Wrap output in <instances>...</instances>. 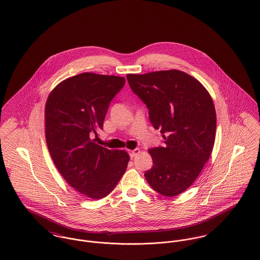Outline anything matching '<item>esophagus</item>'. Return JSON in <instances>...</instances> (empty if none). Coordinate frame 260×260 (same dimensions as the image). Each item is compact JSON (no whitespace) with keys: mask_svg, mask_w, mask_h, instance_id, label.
Instances as JSON below:
<instances>
[{"mask_svg":"<svg viewBox=\"0 0 260 260\" xmlns=\"http://www.w3.org/2000/svg\"><path fill=\"white\" fill-rule=\"evenodd\" d=\"M138 153H140V148H136V149H133V150H129L128 151V154H129V156L133 158V157H135L136 155H138Z\"/></svg>","mask_w":260,"mask_h":260,"instance_id":"34e87169","label":"esophagus"}]
</instances>
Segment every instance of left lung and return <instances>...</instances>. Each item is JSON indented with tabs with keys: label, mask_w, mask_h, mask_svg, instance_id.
<instances>
[{
	"label": "left lung",
	"mask_w": 260,
	"mask_h": 260,
	"mask_svg": "<svg viewBox=\"0 0 260 260\" xmlns=\"http://www.w3.org/2000/svg\"><path fill=\"white\" fill-rule=\"evenodd\" d=\"M126 79L165 140L164 146L148 149L153 166L145 179L165 197L180 194L211 154L216 131L212 99L197 79L177 70L129 74Z\"/></svg>",
	"instance_id": "8db88e82"
}]
</instances>
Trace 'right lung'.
Segmentation results:
<instances>
[{"label": "right lung", "instance_id": "1", "mask_svg": "<svg viewBox=\"0 0 260 260\" xmlns=\"http://www.w3.org/2000/svg\"><path fill=\"white\" fill-rule=\"evenodd\" d=\"M124 84L122 77L83 73L59 83L47 100L46 141L53 161L67 182L89 199L110 194L129 160L124 150L91 140Z\"/></svg>", "mask_w": 260, "mask_h": 260}]
</instances>
